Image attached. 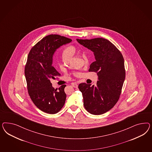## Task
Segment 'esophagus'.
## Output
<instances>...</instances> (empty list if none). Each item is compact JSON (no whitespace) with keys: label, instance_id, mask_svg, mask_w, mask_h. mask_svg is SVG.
<instances>
[{"label":"esophagus","instance_id":"1","mask_svg":"<svg viewBox=\"0 0 152 152\" xmlns=\"http://www.w3.org/2000/svg\"><path fill=\"white\" fill-rule=\"evenodd\" d=\"M71 85H72V86H73L75 88H77L78 87V85L77 83H72L71 84Z\"/></svg>","mask_w":152,"mask_h":152}]
</instances>
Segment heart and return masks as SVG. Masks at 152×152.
Masks as SVG:
<instances>
[{"label": "heart", "mask_w": 152, "mask_h": 152, "mask_svg": "<svg viewBox=\"0 0 152 152\" xmlns=\"http://www.w3.org/2000/svg\"><path fill=\"white\" fill-rule=\"evenodd\" d=\"M76 48L72 46H68L66 47L62 51V56L64 58H66L70 60L76 53ZM83 58L86 64H88L90 62V57L87 53L83 54Z\"/></svg>", "instance_id": "obj_1"}]
</instances>
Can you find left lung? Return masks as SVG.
Wrapping results in <instances>:
<instances>
[{
  "label": "left lung",
  "mask_w": 152,
  "mask_h": 152,
  "mask_svg": "<svg viewBox=\"0 0 152 152\" xmlns=\"http://www.w3.org/2000/svg\"><path fill=\"white\" fill-rule=\"evenodd\" d=\"M71 41V39L64 36L50 34L33 46L28 55L24 74L28 94L34 105L46 113H57L65 103L66 85L55 89L50 78L61 75L52 66L55 52L61 46Z\"/></svg>",
  "instance_id": "left-lung-1"
}]
</instances>
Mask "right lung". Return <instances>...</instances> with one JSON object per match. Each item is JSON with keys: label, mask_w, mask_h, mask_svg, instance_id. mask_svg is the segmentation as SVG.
I'll return each mask as SVG.
<instances>
[{"label": "right lung", "mask_w": 152, "mask_h": 152, "mask_svg": "<svg viewBox=\"0 0 152 152\" xmlns=\"http://www.w3.org/2000/svg\"><path fill=\"white\" fill-rule=\"evenodd\" d=\"M77 41L94 52L96 61L88 71L98 76L96 85L79 84L83 105L91 114L101 115L111 110L118 101L125 78L124 60L119 50L106 39L96 38Z\"/></svg>", "instance_id": "add662e5"}]
</instances>
